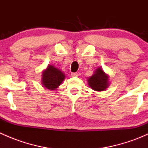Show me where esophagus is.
<instances>
[{"instance_id": "1", "label": "esophagus", "mask_w": 148, "mask_h": 148, "mask_svg": "<svg viewBox=\"0 0 148 148\" xmlns=\"http://www.w3.org/2000/svg\"><path fill=\"white\" fill-rule=\"evenodd\" d=\"M71 77H78L79 76V73H77V72H73V73H71Z\"/></svg>"}]
</instances>
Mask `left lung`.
Masks as SVG:
<instances>
[{"instance_id": "obj_1", "label": "left lung", "mask_w": 148, "mask_h": 148, "mask_svg": "<svg viewBox=\"0 0 148 148\" xmlns=\"http://www.w3.org/2000/svg\"><path fill=\"white\" fill-rule=\"evenodd\" d=\"M88 84L93 90L101 92L109 86V76L104 73L101 67L95 71L93 75L88 78Z\"/></svg>"}]
</instances>
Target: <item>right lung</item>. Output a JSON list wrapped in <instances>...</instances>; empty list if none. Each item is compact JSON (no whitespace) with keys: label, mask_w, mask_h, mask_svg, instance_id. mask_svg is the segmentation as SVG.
Segmentation results:
<instances>
[{"label":"right lung","mask_w":148,"mask_h":148,"mask_svg":"<svg viewBox=\"0 0 148 148\" xmlns=\"http://www.w3.org/2000/svg\"><path fill=\"white\" fill-rule=\"evenodd\" d=\"M65 79V74L53 65H49L42 73V84L46 89L54 90Z\"/></svg>","instance_id":"obj_1"}]
</instances>
